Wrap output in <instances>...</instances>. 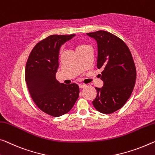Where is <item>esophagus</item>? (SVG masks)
<instances>
[{"label": "esophagus", "mask_w": 155, "mask_h": 155, "mask_svg": "<svg viewBox=\"0 0 155 155\" xmlns=\"http://www.w3.org/2000/svg\"><path fill=\"white\" fill-rule=\"evenodd\" d=\"M86 87H87V85L86 84H79V87L80 89H83V88H85Z\"/></svg>", "instance_id": "1"}]
</instances>
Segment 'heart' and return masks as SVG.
Wrapping results in <instances>:
<instances>
[{
  "label": "heart",
  "instance_id": "heart-1",
  "mask_svg": "<svg viewBox=\"0 0 155 155\" xmlns=\"http://www.w3.org/2000/svg\"><path fill=\"white\" fill-rule=\"evenodd\" d=\"M89 47L88 46L87 44H84V43H82V42H80V43H78L77 44V46H76V51H82V50L86 48H88Z\"/></svg>",
  "mask_w": 155,
  "mask_h": 155
}]
</instances>
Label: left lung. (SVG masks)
Listing matches in <instances>:
<instances>
[{"mask_svg":"<svg viewBox=\"0 0 155 155\" xmlns=\"http://www.w3.org/2000/svg\"><path fill=\"white\" fill-rule=\"evenodd\" d=\"M97 44V68L104 84L96 87V97L93 105L101 113L109 114L122 108L134 89L137 71L129 48L111 33L104 30L87 33Z\"/></svg>","mask_w":155,"mask_h":155,"instance_id":"1","label":"left lung"}]
</instances>
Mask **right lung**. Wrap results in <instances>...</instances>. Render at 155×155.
Returning a JSON list of instances; mask_svg holds the SVG:
<instances>
[{
	"label": "right lung",
	"mask_w": 155,
	"mask_h": 155,
	"mask_svg": "<svg viewBox=\"0 0 155 155\" xmlns=\"http://www.w3.org/2000/svg\"><path fill=\"white\" fill-rule=\"evenodd\" d=\"M75 35H53L37 43L26 63L25 78L30 95L38 108L53 117L68 113L79 97L78 84L56 80L59 51Z\"/></svg>",
	"instance_id": "add662e5"
}]
</instances>
